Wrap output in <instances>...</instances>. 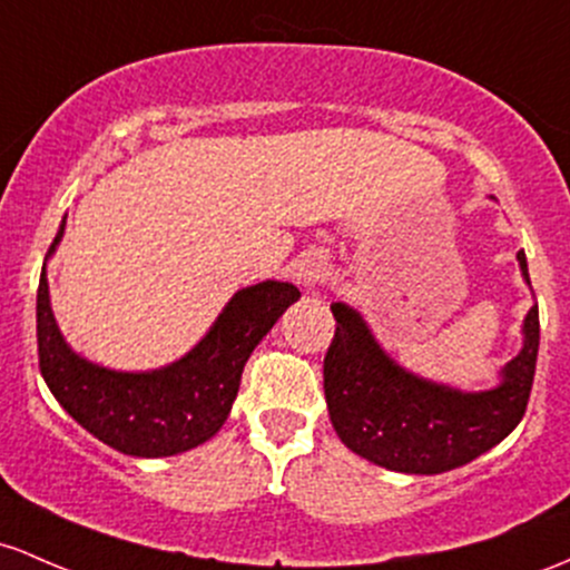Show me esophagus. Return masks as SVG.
Wrapping results in <instances>:
<instances>
[{"label": "esophagus", "mask_w": 570, "mask_h": 570, "mask_svg": "<svg viewBox=\"0 0 570 570\" xmlns=\"http://www.w3.org/2000/svg\"><path fill=\"white\" fill-rule=\"evenodd\" d=\"M327 275H330V267H327V262L322 259V256H308V259L299 262V267H297V281L303 286L322 284Z\"/></svg>", "instance_id": "esophagus-1"}]
</instances>
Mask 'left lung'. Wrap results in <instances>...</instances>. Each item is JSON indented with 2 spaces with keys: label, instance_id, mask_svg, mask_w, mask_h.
<instances>
[{
  "label": "left lung",
  "instance_id": "left-lung-1",
  "mask_svg": "<svg viewBox=\"0 0 570 570\" xmlns=\"http://www.w3.org/2000/svg\"><path fill=\"white\" fill-rule=\"evenodd\" d=\"M519 267L530 284L524 252ZM324 354V397L337 438L360 458L400 473H443L503 441L528 411L539 360V308L524 318V348L498 390L462 395L397 367L356 311L335 303Z\"/></svg>",
  "mask_w": 570,
  "mask_h": 570
}]
</instances>
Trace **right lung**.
Wrapping results in <instances>:
<instances>
[{"instance_id":"right-lung-1","label":"right lung","mask_w":570,"mask_h":570,"mask_svg":"<svg viewBox=\"0 0 570 570\" xmlns=\"http://www.w3.org/2000/svg\"><path fill=\"white\" fill-rule=\"evenodd\" d=\"M65 224L56 233L59 243ZM299 297L297 286L265 281L237 292L210 333L184 360L154 373H116L67 348L48 299L46 267L37 286V356L48 390L80 428L132 458H170L218 433L237 397L254 346Z\"/></svg>"}]
</instances>
